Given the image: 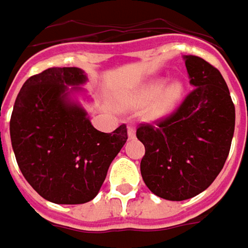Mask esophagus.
Segmentation results:
<instances>
[{
  "instance_id": "1",
  "label": "esophagus",
  "mask_w": 248,
  "mask_h": 248,
  "mask_svg": "<svg viewBox=\"0 0 248 248\" xmlns=\"http://www.w3.org/2000/svg\"><path fill=\"white\" fill-rule=\"evenodd\" d=\"M127 138H129V140H134V138H136V130H134V127H131V126L127 127Z\"/></svg>"
}]
</instances>
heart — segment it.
Returning <instances> with one entry per match:
<instances>
[{
    "label": "heart",
    "instance_id": "heart-1",
    "mask_svg": "<svg viewBox=\"0 0 248 248\" xmlns=\"http://www.w3.org/2000/svg\"><path fill=\"white\" fill-rule=\"evenodd\" d=\"M185 95V85L179 80L167 84V78H153L142 84L130 96L121 100L124 108H141L149 106L148 118L159 121L171 115Z\"/></svg>",
    "mask_w": 248,
    "mask_h": 248
}]
</instances>
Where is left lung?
Wrapping results in <instances>:
<instances>
[{
	"instance_id": "1",
	"label": "left lung",
	"mask_w": 248,
	"mask_h": 248,
	"mask_svg": "<svg viewBox=\"0 0 248 248\" xmlns=\"http://www.w3.org/2000/svg\"><path fill=\"white\" fill-rule=\"evenodd\" d=\"M183 61L193 92L156 127L137 129L145 146L142 179L153 194L168 201L193 198L213 183L235 130V106L221 73L195 55H183Z\"/></svg>"
}]
</instances>
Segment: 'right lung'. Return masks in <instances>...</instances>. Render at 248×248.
<instances>
[{"label":"right lung","mask_w":248,"mask_h":248,"mask_svg":"<svg viewBox=\"0 0 248 248\" xmlns=\"http://www.w3.org/2000/svg\"><path fill=\"white\" fill-rule=\"evenodd\" d=\"M88 81L80 67H50L20 89L11 117L18 168L45 200L77 205L93 200L127 140L126 126L96 130L77 100Z\"/></svg>","instance_id":"right-lung-1"}]
</instances>
